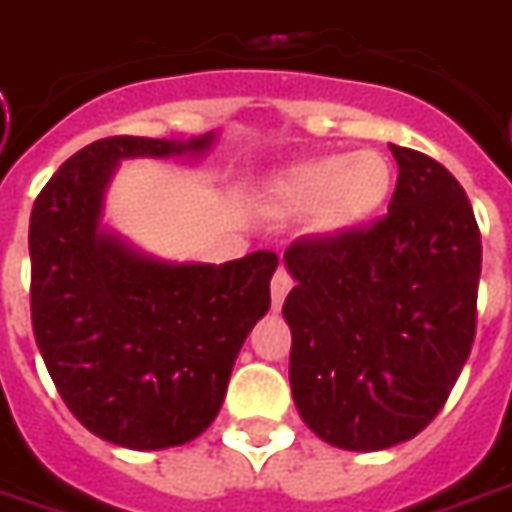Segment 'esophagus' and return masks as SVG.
<instances>
[{"instance_id": "obj_1", "label": "esophagus", "mask_w": 512, "mask_h": 512, "mask_svg": "<svg viewBox=\"0 0 512 512\" xmlns=\"http://www.w3.org/2000/svg\"><path fill=\"white\" fill-rule=\"evenodd\" d=\"M288 291H291V274L285 269H277L274 271V277H271V308H274V311L283 308Z\"/></svg>"}]
</instances>
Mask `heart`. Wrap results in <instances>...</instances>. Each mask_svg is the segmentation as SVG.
I'll return each mask as SVG.
<instances>
[{
    "label": "heart",
    "instance_id": "heart-1",
    "mask_svg": "<svg viewBox=\"0 0 512 512\" xmlns=\"http://www.w3.org/2000/svg\"><path fill=\"white\" fill-rule=\"evenodd\" d=\"M395 187L392 162L375 148L300 159L271 176L260 207L274 218H305L316 238H344L387 207Z\"/></svg>",
    "mask_w": 512,
    "mask_h": 512
}]
</instances>
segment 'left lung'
<instances>
[{
  "mask_svg": "<svg viewBox=\"0 0 512 512\" xmlns=\"http://www.w3.org/2000/svg\"><path fill=\"white\" fill-rule=\"evenodd\" d=\"M398 184L367 232L285 252L291 395L305 426L344 451L412 440L443 409L476 333L482 241L440 162L389 145Z\"/></svg>",
  "mask_w": 512,
  "mask_h": 512,
  "instance_id": "1",
  "label": "left lung"
}]
</instances>
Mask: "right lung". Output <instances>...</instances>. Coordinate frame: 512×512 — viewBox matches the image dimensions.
<instances>
[{
	"label": "right lung",
	"mask_w": 512,
	"mask_h": 512,
	"mask_svg": "<svg viewBox=\"0 0 512 512\" xmlns=\"http://www.w3.org/2000/svg\"><path fill=\"white\" fill-rule=\"evenodd\" d=\"M190 139L109 137L69 156L30 215V308L44 364L69 412L134 451L184 446L210 429L249 330L271 305L277 255L229 263L156 257L103 221L128 159H198Z\"/></svg>",
	"instance_id": "right-lung-1"
}]
</instances>
